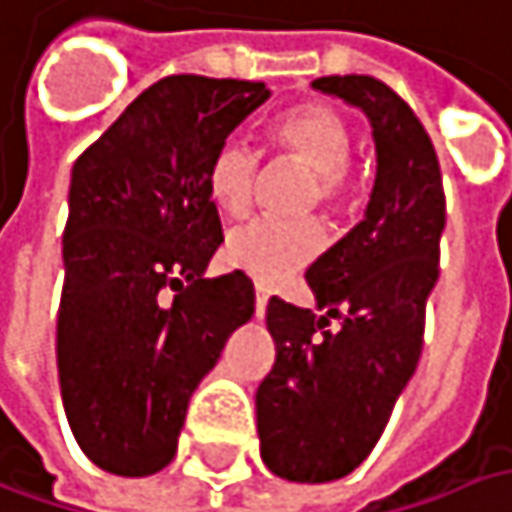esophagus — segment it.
I'll return each instance as SVG.
<instances>
[{"label":"esophagus","mask_w":512,"mask_h":512,"mask_svg":"<svg viewBox=\"0 0 512 512\" xmlns=\"http://www.w3.org/2000/svg\"><path fill=\"white\" fill-rule=\"evenodd\" d=\"M266 304H269V289L263 284L255 286V313L257 318H263V313H266Z\"/></svg>","instance_id":"1"}]
</instances>
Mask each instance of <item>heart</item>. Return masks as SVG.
<instances>
[{
  "label": "heart",
  "instance_id": "heart-1",
  "mask_svg": "<svg viewBox=\"0 0 512 512\" xmlns=\"http://www.w3.org/2000/svg\"><path fill=\"white\" fill-rule=\"evenodd\" d=\"M269 147L310 167L313 182L307 185V202H321L342 211L356 196V173L350 167L353 130L347 118L327 104H304L289 109L269 127ZM260 156L246 141L226 138L214 147L205 165V191L217 211L240 217L249 211L255 194ZM327 234L316 217H255L231 228L226 240L228 257L260 278L275 284L289 272L301 269L324 249Z\"/></svg>",
  "mask_w": 512,
  "mask_h": 512
}]
</instances>
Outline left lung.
Here are the masks:
<instances>
[{"instance_id": "obj_1", "label": "left lung", "mask_w": 512, "mask_h": 512, "mask_svg": "<svg viewBox=\"0 0 512 512\" xmlns=\"http://www.w3.org/2000/svg\"><path fill=\"white\" fill-rule=\"evenodd\" d=\"M313 86L368 115L376 179L365 220L307 269L324 313L278 295L266 307L275 365L255 397L260 458L301 484L345 478L385 432L423 350L446 223L437 153L414 109L371 75Z\"/></svg>"}]
</instances>
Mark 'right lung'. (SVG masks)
I'll return each instance as SVG.
<instances>
[{"mask_svg":"<svg viewBox=\"0 0 512 512\" xmlns=\"http://www.w3.org/2000/svg\"><path fill=\"white\" fill-rule=\"evenodd\" d=\"M269 95L255 80L162 77L72 167L57 371L77 446L112 475L173 461L199 379L255 313L240 269L205 278L223 243L205 165Z\"/></svg>","mask_w":512,"mask_h":512,"instance_id":"add662e5","label":"right lung"}]
</instances>
